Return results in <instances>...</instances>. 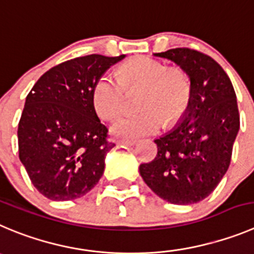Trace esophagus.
<instances>
[{
  "instance_id": "1",
  "label": "esophagus",
  "mask_w": 254,
  "mask_h": 254,
  "mask_svg": "<svg viewBox=\"0 0 254 254\" xmlns=\"http://www.w3.org/2000/svg\"><path fill=\"white\" fill-rule=\"evenodd\" d=\"M138 143L136 139H119L118 144H124V145H134V144Z\"/></svg>"
}]
</instances>
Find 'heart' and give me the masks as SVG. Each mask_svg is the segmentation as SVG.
Masks as SVG:
<instances>
[{
	"label": "heart",
	"mask_w": 254,
	"mask_h": 254,
	"mask_svg": "<svg viewBox=\"0 0 254 254\" xmlns=\"http://www.w3.org/2000/svg\"><path fill=\"white\" fill-rule=\"evenodd\" d=\"M138 86H144L143 111L118 118L111 125V131L118 136L154 134L164 123L173 125L179 122L188 110L191 99L188 75L179 67H168L156 59L140 56L123 64L119 77L103 73L95 80L91 101L96 114L105 120L114 119L123 109L125 89Z\"/></svg>",
	"instance_id": "heart-1"
}]
</instances>
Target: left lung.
<instances>
[{"mask_svg":"<svg viewBox=\"0 0 254 254\" xmlns=\"http://www.w3.org/2000/svg\"><path fill=\"white\" fill-rule=\"evenodd\" d=\"M154 56L173 61L188 75L191 99L181 122L154 140L158 154L139 172L167 202L194 204L217 188L231 164L239 130L236 92L222 66L196 50L178 47Z\"/></svg>","mask_w":254,"mask_h":254,"instance_id":"1","label":"left lung"}]
</instances>
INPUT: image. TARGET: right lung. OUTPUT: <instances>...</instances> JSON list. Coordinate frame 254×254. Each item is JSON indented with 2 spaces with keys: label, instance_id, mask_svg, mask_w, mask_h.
<instances>
[{
  "label": "right lung",
  "instance_id": "add662e5",
  "mask_svg": "<svg viewBox=\"0 0 254 254\" xmlns=\"http://www.w3.org/2000/svg\"><path fill=\"white\" fill-rule=\"evenodd\" d=\"M125 55H87L54 66L26 98L18 123V154L35 188L51 200L85 195L100 181L106 140L91 101L95 80Z\"/></svg>",
  "mask_w": 254,
  "mask_h": 254
}]
</instances>
